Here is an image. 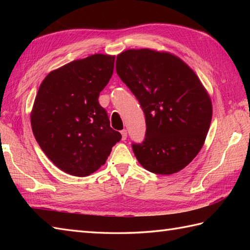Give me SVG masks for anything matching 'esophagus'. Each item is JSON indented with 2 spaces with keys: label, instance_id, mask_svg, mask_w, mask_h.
I'll list each match as a JSON object with an SVG mask.
<instances>
[{
  "label": "esophagus",
  "instance_id": "1",
  "mask_svg": "<svg viewBox=\"0 0 250 250\" xmlns=\"http://www.w3.org/2000/svg\"><path fill=\"white\" fill-rule=\"evenodd\" d=\"M121 139H122V141H125L126 140V130H122L121 132Z\"/></svg>",
  "mask_w": 250,
  "mask_h": 250
}]
</instances>
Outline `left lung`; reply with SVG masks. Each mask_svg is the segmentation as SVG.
Here are the masks:
<instances>
[{
  "label": "left lung",
  "mask_w": 250,
  "mask_h": 250,
  "mask_svg": "<svg viewBox=\"0 0 250 250\" xmlns=\"http://www.w3.org/2000/svg\"><path fill=\"white\" fill-rule=\"evenodd\" d=\"M116 71L145 114V139L132 144L136 159L151 173L179 172L198 155L210 125L203 84L179 58L151 49L121 52Z\"/></svg>",
  "instance_id": "left-lung-1"
}]
</instances>
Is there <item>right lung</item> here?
Returning <instances> with one entry per match:
<instances>
[{
	"label": "right lung",
	"instance_id": "add662e5",
	"mask_svg": "<svg viewBox=\"0 0 250 250\" xmlns=\"http://www.w3.org/2000/svg\"><path fill=\"white\" fill-rule=\"evenodd\" d=\"M114 63V56L97 54L50 72L41 83L32 131L49 160L67 174L83 177L95 172L121 140L99 103Z\"/></svg>",
	"mask_w": 250,
	"mask_h": 250
}]
</instances>
